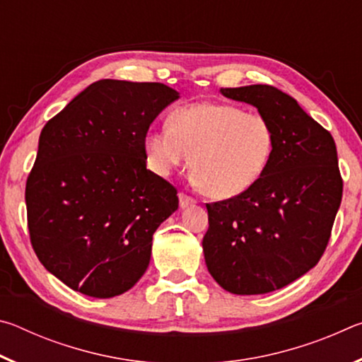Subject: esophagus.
Returning a JSON list of instances; mask_svg holds the SVG:
<instances>
[{"mask_svg": "<svg viewBox=\"0 0 362 362\" xmlns=\"http://www.w3.org/2000/svg\"><path fill=\"white\" fill-rule=\"evenodd\" d=\"M179 203H180V207L183 209V207L193 206V204L196 203V199L192 198V196H188L187 193H180V194H179Z\"/></svg>", "mask_w": 362, "mask_h": 362, "instance_id": "1", "label": "esophagus"}]
</instances>
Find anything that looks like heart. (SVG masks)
Instances as JSON below:
<instances>
[{
  "instance_id": "b5f03b06",
  "label": "heart",
  "mask_w": 362,
  "mask_h": 362,
  "mask_svg": "<svg viewBox=\"0 0 362 362\" xmlns=\"http://www.w3.org/2000/svg\"><path fill=\"white\" fill-rule=\"evenodd\" d=\"M276 132L265 115L220 102L175 108L169 126L146 132L145 158L158 175L188 163L201 189L228 199L254 185L272 161Z\"/></svg>"
}]
</instances>
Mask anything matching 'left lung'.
<instances>
[{
  "mask_svg": "<svg viewBox=\"0 0 362 362\" xmlns=\"http://www.w3.org/2000/svg\"><path fill=\"white\" fill-rule=\"evenodd\" d=\"M254 105L276 132L272 161L247 192L206 204V265L225 291H278L313 268L327 247L343 180L330 132L268 84L220 89Z\"/></svg>",
  "mask_w": 362,
  "mask_h": 362,
  "instance_id": "8db88e82",
  "label": "left lung"
}]
</instances>
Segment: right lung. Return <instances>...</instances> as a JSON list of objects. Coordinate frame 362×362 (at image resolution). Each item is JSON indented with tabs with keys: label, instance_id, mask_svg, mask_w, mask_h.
<instances>
[{
	"label": "right lung",
	"instance_id": "add662e5",
	"mask_svg": "<svg viewBox=\"0 0 362 362\" xmlns=\"http://www.w3.org/2000/svg\"><path fill=\"white\" fill-rule=\"evenodd\" d=\"M177 99L161 83L100 79L42 127L25 187L30 241L70 289L110 298L148 268L153 233L179 198L146 169L144 139Z\"/></svg>",
	"mask_w": 362,
	"mask_h": 362
}]
</instances>
